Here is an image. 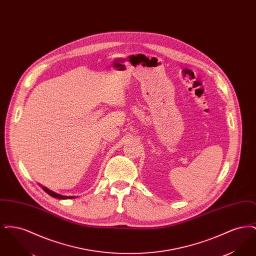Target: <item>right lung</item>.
I'll use <instances>...</instances> for the list:
<instances>
[{"mask_svg": "<svg viewBox=\"0 0 256 256\" xmlns=\"http://www.w3.org/2000/svg\"><path fill=\"white\" fill-rule=\"evenodd\" d=\"M40 185V184H39ZM42 187V189L47 193V194H49L50 196H52V198H60V200H67V198H74V196H62L60 195V194H56V193H54V192H52V191H50L49 190L48 188H46V187H44V186H41Z\"/></svg>", "mask_w": 256, "mask_h": 256, "instance_id": "1", "label": "right lung"}]
</instances>
